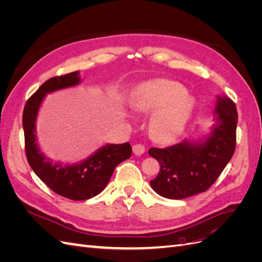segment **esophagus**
<instances>
[{
  "mask_svg": "<svg viewBox=\"0 0 262 262\" xmlns=\"http://www.w3.org/2000/svg\"><path fill=\"white\" fill-rule=\"evenodd\" d=\"M145 152V147L142 144H136L133 145V153L136 154L137 156H140L142 154H144Z\"/></svg>",
  "mask_w": 262,
  "mask_h": 262,
  "instance_id": "esophagus-1",
  "label": "esophagus"
}]
</instances>
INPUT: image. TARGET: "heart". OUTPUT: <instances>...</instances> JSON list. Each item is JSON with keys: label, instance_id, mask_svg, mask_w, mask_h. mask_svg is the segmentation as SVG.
I'll return each mask as SVG.
<instances>
[{"label": "heart", "instance_id": "heart-1", "mask_svg": "<svg viewBox=\"0 0 262 262\" xmlns=\"http://www.w3.org/2000/svg\"><path fill=\"white\" fill-rule=\"evenodd\" d=\"M132 107L138 112H156L150 120L153 136L161 142H170L185 129L192 113L193 99L177 82L152 80L137 87Z\"/></svg>", "mask_w": 262, "mask_h": 262}]
</instances>
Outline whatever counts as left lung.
Returning <instances> with one entry per match:
<instances>
[{
	"instance_id": "obj_1",
	"label": "left lung",
	"mask_w": 262,
	"mask_h": 262,
	"mask_svg": "<svg viewBox=\"0 0 262 262\" xmlns=\"http://www.w3.org/2000/svg\"><path fill=\"white\" fill-rule=\"evenodd\" d=\"M210 132L166 148H149L161 166L150 187L167 199L181 200L207 191L231 161L236 145L237 110L227 96H216Z\"/></svg>"
}]
</instances>
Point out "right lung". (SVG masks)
Here are the masks:
<instances>
[{"mask_svg":"<svg viewBox=\"0 0 262 262\" xmlns=\"http://www.w3.org/2000/svg\"><path fill=\"white\" fill-rule=\"evenodd\" d=\"M80 71L46 81L31 96L23 113L27 161L31 169L52 191L71 200H89L104 190L118 164L128 160L132 153L129 142L106 144L77 163L54 162L47 157L37 143L36 122L46 96L81 84Z\"/></svg>","mask_w":262,"mask_h":262,"instance_id":"add662e5","label":"right lung"}]
</instances>
